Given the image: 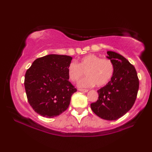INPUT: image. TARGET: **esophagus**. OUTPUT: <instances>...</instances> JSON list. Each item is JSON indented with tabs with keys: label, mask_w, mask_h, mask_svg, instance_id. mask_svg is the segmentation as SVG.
Masks as SVG:
<instances>
[{
	"label": "esophagus",
	"mask_w": 152,
	"mask_h": 152,
	"mask_svg": "<svg viewBox=\"0 0 152 152\" xmlns=\"http://www.w3.org/2000/svg\"><path fill=\"white\" fill-rule=\"evenodd\" d=\"M80 91H82V92H85V93H86V92H88V89H82V88H79L78 89Z\"/></svg>",
	"instance_id": "34e87169"
}]
</instances>
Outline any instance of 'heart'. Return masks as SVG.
Listing matches in <instances>:
<instances>
[{"mask_svg": "<svg viewBox=\"0 0 152 152\" xmlns=\"http://www.w3.org/2000/svg\"><path fill=\"white\" fill-rule=\"evenodd\" d=\"M86 76L78 82V86L87 88L96 84L97 86H103L111 80L114 72L113 64L110 59L101 58L96 54H90L82 57L77 64L70 63L67 68L69 80L76 82L84 75Z\"/></svg>", "mask_w": 152, "mask_h": 152, "instance_id": "1", "label": "heart"}]
</instances>
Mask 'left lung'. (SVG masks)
Returning a JSON list of instances; mask_svg holds the SVG:
<instances>
[{"label":"left lung","mask_w":152,"mask_h":152,"mask_svg":"<svg viewBox=\"0 0 152 152\" xmlns=\"http://www.w3.org/2000/svg\"><path fill=\"white\" fill-rule=\"evenodd\" d=\"M106 56L112 62L114 72L111 80L98 90V98L91 104L92 111L101 119L117 120L133 107L139 88L135 67L121 54L107 51Z\"/></svg>","instance_id":"obj_1"}]
</instances>
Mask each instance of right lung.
Instances as JSON below:
<instances>
[{
  "mask_svg": "<svg viewBox=\"0 0 152 152\" xmlns=\"http://www.w3.org/2000/svg\"><path fill=\"white\" fill-rule=\"evenodd\" d=\"M72 59L66 55L49 54L35 60L26 72L27 99L42 117H56L68 109L72 95L77 91L67 74Z\"/></svg>",
  "mask_w": 152,
  "mask_h": 152,
  "instance_id": "1",
  "label": "right lung"
}]
</instances>
